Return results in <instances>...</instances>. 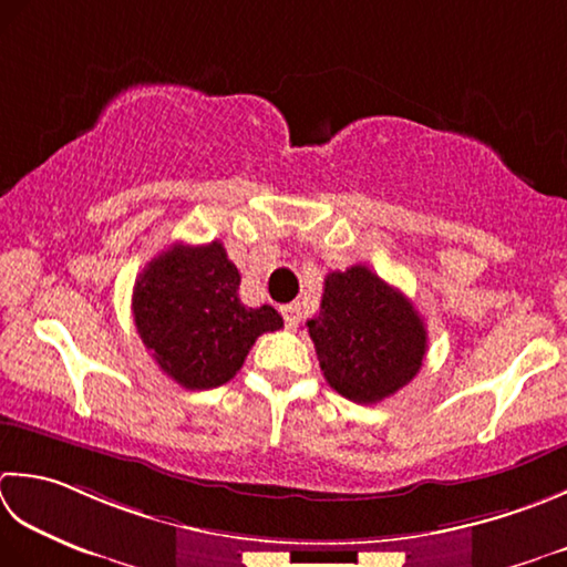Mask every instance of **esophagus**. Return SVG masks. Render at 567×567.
Here are the masks:
<instances>
[{
    "label": "esophagus",
    "instance_id": "1",
    "mask_svg": "<svg viewBox=\"0 0 567 567\" xmlns=\"http://www.w3.org/2000/svg\"><path fill=\"white\" fill-rule=\"evenodd\" d=\"M280 312L285 317V327L287 329H297L299 321H302V309H299V305H285Z\"/></svg>",
    "mask_w": 567,
    "mask_h": 567
}]
</instances>
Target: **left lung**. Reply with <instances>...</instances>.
Wrapping results in <instances>:
<instances>
[{
  "instance_id": "1",
  "label": "left lung",
  "mask_w": 567,
  "mask_h": 567,
  "mask_svg": "<svg viewBox=\"0 0 567 567\" xmlns=\"http://www.w3.org/2000/svg\"><path fill=\"white\" fill-rule=\"evenodd\" d=\"M327 383L371 405L415 379L427 351L425 321L410 299L365 265L329 272L315 319H307Z\"/></svg>"
}]
</instances>
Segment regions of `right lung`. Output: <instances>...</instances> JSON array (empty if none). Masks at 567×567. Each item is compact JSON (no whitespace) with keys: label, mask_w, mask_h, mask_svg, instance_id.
<instances>
[{"label":"right lung","mask_w":567,"mask_h":567,"mask_svg":"<svg viewBox=\"0 0 567 567\" xmlns=\"http://www.w3.org/2000/svg\"><path fill=\"white\" fill-rule=\"evenodd\" d=\"M238 287V268L220 240L172 246L135 282L137 334L159 369L188 391L228 383L255 339L282 327L270 305H243Z\"/></svg>","instance_id":"1"}]
</instances>
